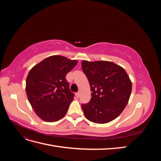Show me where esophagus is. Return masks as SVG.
Wrapping results in <instances>:
<instances>
[{"instance_id":"obj_1","label":"esophagus","mask_w":161,"mask_h":161,"mask_svg":"<svg viewBox=\"0 0 161 161\" xmlns=\"http://www.w3.org/2000/svg\"><path fill=\"white\" fill-rule=\"evenodd\" d=\"M75 95L76 97V98H79V97H80V93H79V92H76V93L75 94Z\"/></svg>"}]
</instances>
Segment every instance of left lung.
<instances>
[{"mask_svg":"<svg viewBox=\"0 0 161 161\" xmlns=\"http://www.w3.org/2000/svg\"><path fill=\"white\" fill-rule=\"evenodd\" d=\"M82 69L88 79L91 98L82 109L92 122L107 124L121 114L128 104L132 84L124 68L109 61L82 60Z\"/></svg>","mask_w":161,"mask_h":161,"instance_id":"1","label":"left lung"}]
</instances>
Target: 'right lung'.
Instances as JSON below:
<instances>
[{
    "instance_id": "right-lung-1",
    "label": "right lung",
    "mask_w": 161,
    "mask_h": 161,
    "mask_svg": "<svg viewBox=\"0 0 161 161\" xmlns=\"http://www.w3.org/2000/svg\"><path fill=\"white\" fill-rule=\"evenodd\" d=\"M78 61L54 55L34 66L26 79L27 99L36 115L47 122L64 117L74 99L66 76Z\"/></svg>"
}]
</instances>
